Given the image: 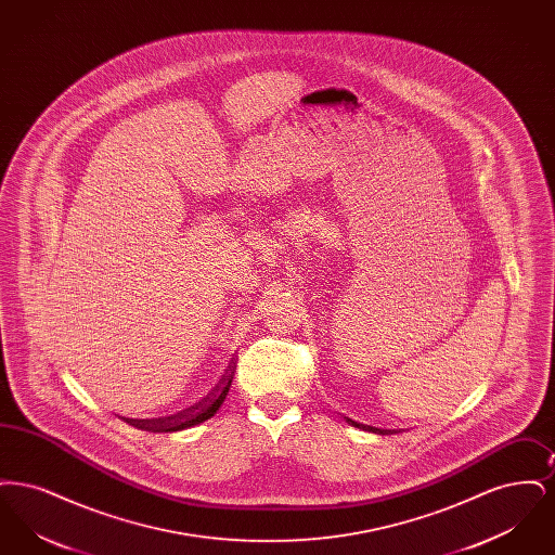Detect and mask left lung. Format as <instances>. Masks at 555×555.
I'll use <instances>...</instances> for the list:
<instances>
[{"label":"left lung","instance_id":"left-lung-1","mask_svg":"<svg viewBox=\"0 0 555 555\" xmlns=\"http://www.w3.org/2000/svg\"><path fill=\"white\" fill-rule=\"evenodd\" d=\"M347 423L351 424V426H358V428H370L372 433H378V435H380V433H383V435H385V433H391V430H385V428H374V426H364V424H358L356 421H351V418H347Z\"/></svg>","mask_w":555,"mask_h":555}]
</instances>
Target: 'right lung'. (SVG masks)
I'll use <instances>...</instances> for the list:
<instances>
[{
	"instance_id": "obj_1",
	"label": "right lung",
	"mask_w": 555,
	"mask_h": 555,
	"mask_svg": "<svg viewBox=\"0 0 555 555\" xmlns=\"http://www.w3.org/2000/svg\"><path fill=\"white\" fill-rule=\"evenodd\" d=\"M235 369H237V362L231 360V364L227 366L222 378L218 380V385L211 389L210 393L204 397L202 401H197L195 405L183 410V412L166 416V418H156V421L152 418V421H129V423L137 426V428L152 430V433H175V430L191 428L195 424L206 423L218 412V408L229 396V389H231V383H233V376H235Z\"/></svg>"
}]
</instances>
